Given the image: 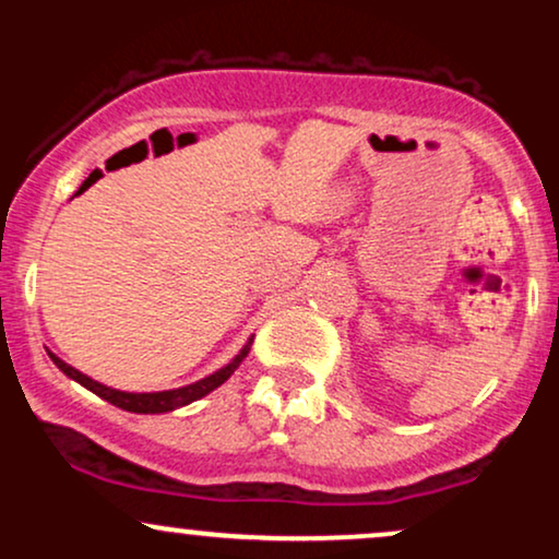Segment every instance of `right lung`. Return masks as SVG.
<instances>
[{
	"instance_id": "add662e5",
	"label": "right lung",
	"mask_w": 559,
	"mask_h": 559,
	"mask_svg": "<svg viewBox=\"0 0 559 559\" xmlns=\"http://www.w3.org/2000/svg\"><path fill=\"white\" fill-rule=\"evenodd\" d=\"M249 346H252V338H249V342L241 346L239 355H236L234 360L223 365L221 370H215L213 376L202 378V381H194V383H189V386L168 389V391H141V394H136V391H120V389L105 386V383L94 381V378H88L86 373H81V370H75L73 365H68L66 360H60V357H57L55 352H49V357H52V362L68 378H73V381L81 383L83 389L94 391L96 396H102V400H105V402L115 404V407L128 409V413H139V415H159V413H173V409L186 407V404L202 400V396H207L210 391H215L217 386H221V383H226L228 378L234 376V370L239 368L243 357L249 355Z\"/></svg>"
}]
</instances>
